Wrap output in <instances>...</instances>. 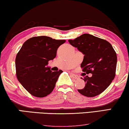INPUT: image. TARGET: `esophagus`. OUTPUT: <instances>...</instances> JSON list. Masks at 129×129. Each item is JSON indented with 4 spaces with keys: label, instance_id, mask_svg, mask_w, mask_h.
<instances>
[{
    "label": "esophagus",
    "instance_id": "obj_1",
    "mask_svg": "<svg viewBox=\"0 0 129 129\" xmlns=\"http://www.w3.org/2000/svg\"><path fill=\"white\" fill-rule=\"evenodd\" d=\"M71 77L73 78V79H79V76H77V75H76V74H73V73H71Z\"/></svg>",
    "mask_w": 129,
    "mask_h": 129
}]
</instances>
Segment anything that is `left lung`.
Segmentation results:
<instances>
[{"mask_svg": "<svg viewBox=\"0 0 129 129\" xmlns=\"http://www.w3.org/2000/svg\"><path fill=\"white\" fill-rule=\"evenodd\" d=\"M70 45L84 55L81 67L84 76L91 73L92 77L84 78L85 86L78 89L87 97L98 95L110 85L115 76L117 54L107 40L89 34H83L74 40H68ZM83 76V74H82Z\"/></svg>", "mask_w": 129, "mask_h": 129, "instance_id": "left-lung-1", "label": "left lung"}]
</instances>
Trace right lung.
Returning <instances> with one entry per match:
<instances>
[{
	"label": "right lung",
	"instance_id": "right-lung-1",
	"mask_svg": "<svg viewBox=\"0 0 129 129\" xmlns=\"http://www.w3.org/2000/svg\"><path fill=\"white\" fill-rule=\"evenodd\" d=\"M65 40H56L48 36H37L24 42L15 59L16 74L22 86L31 94L43 98L52 92L61 70L52 71L47 67L49 61L56 57L59 46Z\"/></svg>",
	"mask_w": 129,
	"mask_h": 129
}]
</instances>
